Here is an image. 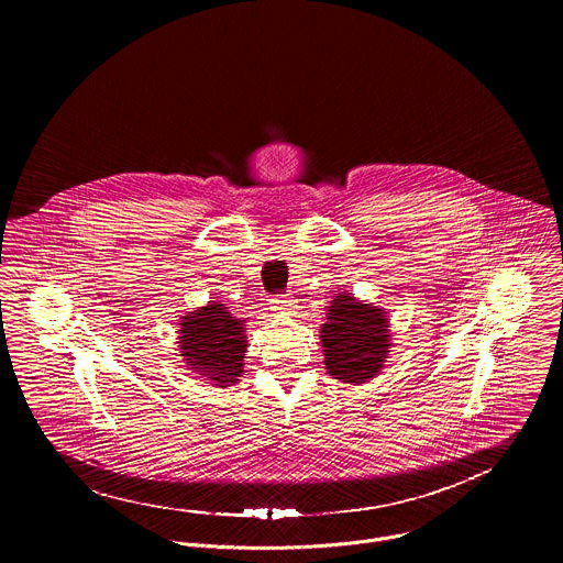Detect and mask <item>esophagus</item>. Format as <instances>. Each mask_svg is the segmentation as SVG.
<instances>
[{
	"label": "esophagus",
	"mask_w": 563,
	"mask_h": 563,
	"mask_svg": "<svg viewBox=\"0 0 563 563\" xmlns=\"http://www.w3.org/2000/svg\"><path fill=\"white\" fill-rule=\"evenodd\" d=\"M276 311H285V313H294L298 309V300L294 296H278L272 300Z\"/></svg>",
	"instance_id": "34e87169"
}]
</instances>
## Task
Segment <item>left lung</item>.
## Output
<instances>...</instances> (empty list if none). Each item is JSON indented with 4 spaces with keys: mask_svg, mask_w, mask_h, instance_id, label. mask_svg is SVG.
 I'll return each instance as SVG.
<instances>
[{
    "mask_svg": "<svg viewBox=\"0 0 563 563\" xmlns=\"http://www.w3.org/2000/svg\"><path fill=\"white\" fill-rule=\"evenodd\" d=\"M325 369L332 378L350 385L372 380L391 347L387 311L374 302L339 291L328 307V320L320 325Z\"/></svg>",
    "mask_w": 563,
    "mask_h": 563,
    "instance_id": "8db88e82",
    "label": "left lung"
}]
</instances>
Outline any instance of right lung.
Returning a JSON list of instances; mask_svg holds the SVG:
<instances>
[{
    "instance_id": "obj_1",
    "label": "right lung",
    "mask_w": 563,
    "mask_h": 563,
    "mask_svg": "<svg viewBox=\"0 0 563 563\" xmlns=\"http://www.w3.org/2000/svg\"><path fill=\"white\" fill-rule=\"evenodd\" d=\"M178 350L189 369L213 387H229L243 376L247 352V323L231 313L222 300L187 311L178 323Z\"/></svg>"
}]
</instances>
